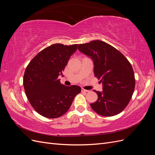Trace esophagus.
I'll list each match as a JSON object with an SVG mask.
<instances>
[{"label": "esophagus", "mask_w": 155, "mask_h": 155, "mask_svg": "<svg viewBox=\"0 0 155 155\" xmlns=\"http://www.w3.org/2000/svg\"><path fill=\"white\" fill-rule=\"evenodd\" d=\"M81 91L83 92H89L88 90H85V89H84V88L81 89Z\"/></svg>", "instance_id": "1"}]
</instances>
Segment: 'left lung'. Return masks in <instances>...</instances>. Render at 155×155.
<instances>
[{
	"mask_svg": "<svg viewBox=\"0 0 155 155\" xmlns=\"http://www.w3.org/2000/svg\"><path fill=\"white\" fill-rule=\"evenodd\" d=\"M78 50L92 60L94 73L103 85L102 92L94 91L98 98L91 104L92 109L104 116L118 114L128 105L134 90L130 63L120 51L101 41L81 44Z\"/></svg>",
	"mask_w": 155,
	"mask_h": 155,
	"instance_id": "obj_1",
	"label": "left lung"
}]
</instances>
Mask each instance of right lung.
<instances>
[{"label":"right lung","instance_id":"add662e5","mask_svg":"<svg viewBox=\"0 0 155 155\" xmlns=\"http://www.w3.org/2000/svg\"><path fill=\"white\" fill-rule=\"evenodd\" d=\"M77 48L78 45H52L41 51L27 66L23 78L26 95L41 116L48 118L61 116L80 93V87L65 86L58 79L63 76L64 69Z\"/></svg>","mask_w":155,"mask_h":155}]
</instances>
